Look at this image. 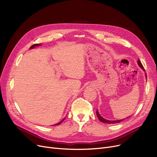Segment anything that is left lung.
Masks as SVG:
<instances>
[{"label":"left lung","mask_w":157,"mask_h":157,"mask_svg":"<svg viewBox=\"0 0 157 157\" xmlns=\"http://www.w3.org/2000/svg\"><path fill=\"white\" fill-rule=\"evenodd\" d=\"M137 63H138V65L140 66V67H141L142 68V69L144 71V67L143 66V65H142V63H141V61H140L139 59H138ZM146 76H147V75H146V78H147ZM96 114H97V116L98 120H99L101 122H103V123H108V124H114V123H118L121 122V121H123V120H125V119H123V120H105V119L103 118L102 117H101V116L99 114V113H98V111H97Z\"/></svg>","instance_id":"8db88e82"}]
</instances>
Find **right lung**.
<instances>
[{
  "label": "right lung",
  "mask_w": 157,
  "mask_h": 157,
  "mask_svg": "<svg viewBox=\"0 0 157 157\" xmlns=\"http://www.w3.org/2000/svg\"><path fill=\"white\" fill-rule=\"evenodd\" d=\"M40 44H34V45H32V46L30 47V48H34L35 46H40ZM65 118H63L61 121H60L59 123H56V124H55V125H53V126H55V125H60V123H62V122L65 120Z\"/></svg>",
  "instance_id": "right-lung-1"
}]
</instances>
